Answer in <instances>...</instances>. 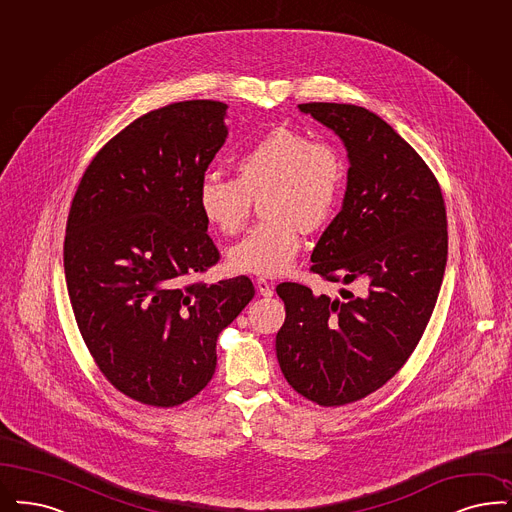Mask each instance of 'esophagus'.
<instances>
[{
  "instance_id": "esophagus-1",
  "label": "esophagus",
  "mask_w": 512,
  "mask_h": 512,
  "mask_svg": "<svg viewBox=\"0 0 512 512\" xmlns=\"http://www.w3.org/2000/svg\"><path fill=\"white\" fill-rule=\"evenodd\" d=\"M256 288H258V292L265 296V298H271L273 296V283H269V281H265V279H256Z\"/></svg>"
}]
</instances>
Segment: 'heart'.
<instances>
[{"label": "heart", "mask_w": 512, "mask_h": 512, "mask_svg": "<svg viewBox=\"0 0 512 512\" xmlns=\"http://www.w3.org/2000/svg\"><path fill=\"white\" fill-rule=\"evenodd\" d=\"M237 178L214 172L197 188L207 222L224 235L247 224L252 201L264 222L229 248L235 273L277 277L300 254L303 231L321 229L334 214L343 190V161L336 146L292 129H273L235 161Z\"/></svg>", "instance_id": "1"}]
</instances>
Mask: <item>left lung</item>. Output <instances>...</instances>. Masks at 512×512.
Instances as JSON below:
<instances>
[{"label": "left lung", "instance_id": "left-lung-1", "mask_svg": "<svg viewBox=\"0 0 512 512\" xmlns=\"http://www.w3.org/2000/svg\"><path fill=\"white\" fill-rule=\"evenodd\" d=\"M298 110L334 131L349 161L341 210L311 269L332 283L366 279L368 292L345 302L279 284L286 319L275 349L300 395L343 406L385 385L416 349L446 269V207L435 174L379 115L336 102Z\"/></svg>", "mask_w": 512, "mask_h": 512}]
</instances>
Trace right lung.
I'll return each instance as SVG.
<instances>
[{
  "instance_id": "obj_1",
  "label": "right lung",
  "mask_w": 512,
  "mask_h": 512,
  "mask_svg": "<svg viewBox=\"0 0 512 512\" xmlns=\"http://www.w3.org/2000/svg\"><path fill=\"white\" fill-rule=\"evenodd\" d=\"M228 104L186 100L138 117L83 174L64 273L79 332L110 383L148 406L195 397L216 340L254 298L241 275L190 283L220 254L197 188L228 138Z\"/></svg>"
}]
</instances>
